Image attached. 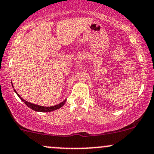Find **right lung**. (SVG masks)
Listing matches in <instances>:
<instances>
[{"mask_svg": "<svg viewBox=\"0 0 154 154\" xmlns=\"http://www.w3.org/2000/svg\"><path fill=\"white\" fill-rule=\"evenodd\" d=\"M11 85H12V87H13V88H14V91L15 93H17V95H18L19 98H20L22 101H24V103H25L28 107L30 108L31 109H32V110H34L35 111H40V112H50V111H55V110H56V109H59L61 107H62L64 105L65 102H66V99H65L63 101L61 102V103L57 104V105L53 106H43L37 105V104L32 103H30V102L26 101L25 100L23 99L22 97H21L20 95L18 94V93L16 91V90L14 89V85H13V84H12V82H11Z\"/></svg>", "mask_w": 154, "mask_h": 154, "instance_id": "right-lung-1", "label": "right lung"}]
</instances>
